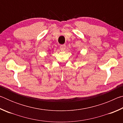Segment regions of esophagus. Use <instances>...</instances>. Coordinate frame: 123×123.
<instances>
[{"label": "esophagus", "mask_w": 123, "mask_h": 123, "mask_svg": "<svg viewBox=\"0 0 123 123\" xmlns=\"http://www.w3.org/2000/svg\"><path fill=\"white\" fill-rule=\"evenodd\" d=\"M66 49V45L65 44H62L60 45V49H61V50L63 51L64 50Z\"/></svg>", "instance_id": "34e87169"}]
</instances>
